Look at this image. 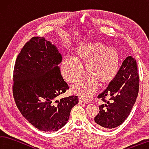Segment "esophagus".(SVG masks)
<instances>
[{
	"label": "esophagus",
	"instance_id": "esophagus-1",
	"mask_svg": "<svg viewBox=\"0 0 149 149\" xmlns=\"http://www.w3.org/2000/svg\"><path fill=\"white\" fill-rule=\"evenodd\" d=\"M90 102V100H85L84 98H82V97H80L79 98V103L80 104H82V103H89Z\"/></svg>",
	"mask_w": 149,
	"mask_h": 149
}]
</instances>
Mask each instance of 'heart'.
Here are the masks:
<instances>
[{"instance_id": "b5f03b06", "label": "heart", "mask_w": 149, "mask_h": 149, "mask_svg": "<svg viewBox=\"0 0 149 149\" xmlns=\"http://www.w3.org/2000/svg\"><path fill=\"white\" fill-rule=\"evenodd\" d=\"M88 74L72 90L80 95L88 97L101 84L111 82L118 70L119 54L114 47H107L100 42L88 41L80 43L75 49L74 57H68L61 63V74L70 84H74L84 74L82 66L85 63Z\"/></svg>"}]
</instances>
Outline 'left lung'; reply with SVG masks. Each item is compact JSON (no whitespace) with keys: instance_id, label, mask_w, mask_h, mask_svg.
Listing matches in <instances>:
<instances>
[{"instance_id":"obj_1","label":"left lung","mask_w":149,"mask_h":149,"mask_svg":"<svg viewBox=\"0 0 149 149\" xmlns=\"http://www.w3.org/2000/svg\"><path fill=\"white\" fill-rule=\"evenodd\" d=\"M137 62L127 57L113 80L97 97L103 101L95 117L96 125L103 130L113 129L125 121L131 112L139 92ZM107 97L109 100L105 99Z\"/></svg>"}]
</instances>
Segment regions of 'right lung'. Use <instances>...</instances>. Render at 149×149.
Masks as SVG:
<instances>
[{"mask_svg": "<svg viewBox=\"0 0 149 149\" xmlns=\"http://www.w3.org/2000/svg\"><path fill=\"white\" fill-rule=\"evenodd\" d=\"M62 56L44 37L35 36L17 56L14 70L13 95L22 115L36 128L56 132L67 124L77 96L57 100L69 86L61 74Z\"/></svg>", "mask_w": 149, "mask_h": 149, "instance_id": "obj_1", "label": "right lung"}]
</instances>
